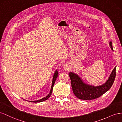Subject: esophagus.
<instances>
[{"label":"esophagus","instance_id":"esophagus-1","mask_svg":"<svg viewBox=\"0 0 122 122\" xmlns=\"http://www.w3.org/2000/svg\"><path fill=\"white\" fill-rule=\"evenodd\" d=\"M63 69L65 71H70L71 68V66L70 65V64H69V63L65 64L63 65Z\"/></svg>","mask_w":122,"mask_h":122}]
</instances>
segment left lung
<instances>
[{
  "label": "left lung",
  "mask_w": 122,
  "mask_h": 122,
  "mask_svg": "<svg viewBox=\"0 0 122 122\" xmlns=\"http://www.w3.org/2000/svg\"><path fill=\"white\" fill-rule=\"evenodd\" d=\"M109 44L111 50L113 51L112 42L110 41ZM116 66L113 69L107 81L99 86L88 84L78 74L74 72H69L68 75L71 78L73 92L78 99L81 100H90L99 98L111 87L116 78Z\"/></svg>",
  "instance_id": "8db88e82"
}]
</instances>
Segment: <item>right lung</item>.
Returning <instances> with one entry per match:
<instances>
[{"instance_id": "right-lung-1", "label": "right lung", "mask_w": 122, "mask_h": 122, "mask_svg": "<svg viewBox=\"0 0 122 122\" xmlns=\"http://www.w3.org/2000/svg\"><path fill=\"white\" fill-rule=\"evenodd\" d=\"M58 76V72L57 71V69L56 70V71H55L54 75H53V80H52V83H51V90L50 92V93L48 94V95L44 97V98H42L40 100H35V101H29L30 102H33V103H39V102H43L44 101H46V100H47L48 98H50L51 97V93H52V91H53V87L55 84V82L56 80L57 76Z\"/></svg>"}]
</instances>
